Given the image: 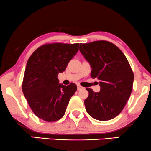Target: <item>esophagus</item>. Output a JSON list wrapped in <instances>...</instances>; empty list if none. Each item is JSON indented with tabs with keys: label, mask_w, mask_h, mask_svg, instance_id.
I'll return each instance as SVG.
<instances>
[{
	"label": "esophagus",
	"mask_w": 151,
	"mask_h": 151,
	"mask_svg": "<svg viewBox=\"0 0 151 151\" xmlns=\"http://www.w3.org/2000/svg\"><path fill=\"white\" fill-rule=\"evenodd\" d=\"M77 89H78V91H81V90H83V89H84V88L82 87L81 86L78 85V86H77Z\"/></svg>",
	"instance_id": "esophagus-1"
}]
</instances>
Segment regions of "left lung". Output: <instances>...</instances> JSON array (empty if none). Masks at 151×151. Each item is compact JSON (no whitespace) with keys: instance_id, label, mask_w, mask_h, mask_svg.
Segmentation results:
<instances>
[{"instance_id":"obj_1","label":"left lung","mask_w":151,"mask_h":151,"mask_svg":"<svg viewBox=\"0 0 151 151\" xmlns=\"http://www.w3.org/2000/svg\"><path fill=\"white\" fill-rule=\"evenodd\" d=\"M79 51L91 65V77L100 80V92L86 88L87 113L98 121L115 118L123 109L132 90L134 74L128 60L115 45L104 40L80 44Z\"/></svg>"}]
</instances>
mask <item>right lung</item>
I'll list each match as a JSON object with an SVG mask.
<instances>
[{"label": "right lung", "mask_w": 151, "mask_h": 151, "mask_svg": "<svg viewBox=\"0 0 151 151\" xmlns=\"http://www.w3.org/2000/svg\"><path fill=\"white\" fill-rule=\"evenodd\" d=\"M79 43L46 44L28 58L22 83V91L30 109L45 121H56L64 116L77 85L59 83L58 73L65 70L79 50Z\"/></svg>", "instance_id": "right-lung-1"}]
</instances>
